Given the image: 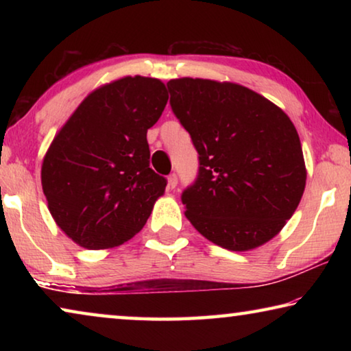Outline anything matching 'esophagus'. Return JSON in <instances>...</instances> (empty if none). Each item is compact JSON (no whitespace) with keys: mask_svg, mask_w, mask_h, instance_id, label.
Listing matches in <instances>:
<instances>
[{"mask_svg":"<svg viewBox=\"0 0 351 351\" xmlns=\"http://www.w3.org/2000/svg\"><path fill=\"white\" fill-rule=\"evenodd\" d=\"M176 186H178V176H176V173H171V175L167 178V187H169L170 190H173Z\"/></svg>","mask_w":351,"mask_h":351,"instance_id":"obj_1","label":"esophagus"}]
</instances>
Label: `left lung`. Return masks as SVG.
Masks as SVG:
<instances>
[{"label":"left lung","instance_id":"8db88e82","mask_svg":"<svg viewBox=\"0 0 351 351\" xmlns=\"http://www.w3.org/2000/svg\"><path fill=\"white\" fill-rule=\"evenodd\" d=\"M170 105L199 154L184 190L186 217L207 240L251 251L280 232L306 184L294 123L282 108L232 82L173 79Z\"/></svg>","mask_w":351,"mask_h":351}]
</instances>
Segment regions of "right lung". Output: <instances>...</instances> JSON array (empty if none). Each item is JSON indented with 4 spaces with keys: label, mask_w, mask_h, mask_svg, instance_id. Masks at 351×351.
I'll list each match as a JSON object with an SVG mask.
<instances>
[{
    "label": "right lung",
    "mask_w": 351,
    "mask_h": 351,
    "mask_svg": "<svg viewBox=\"0 0 351 351\" xmlns=\"http://www.w3.org/2000/svg\"><path fill=\"white\" fill-rule=\"evenodd\" d=\"M159 79L127 75L88 94L41 164L52 218L86 249L121 246L144 228L167 181L150 169L147 130L167 105Z\"/></svg>",
    "instance_id": "1"
}]
</instances>
